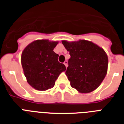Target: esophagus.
I'll use <instances>...</instances> for the list:
<instances>
[{
  "label": "esophagus",
  "instance_id": "esophagus-1",
  "mask_svg": "<svg viewBox=\"0 0 124 124\" xmlns=\"http://www.w3.org/2000/svg\"><path fill=\"white\" fill-rule=\"evenodd\" d=\"M64 65H65V67H67V66H68V65H67V60H65V61H64Z\"/></svg>",
  "mask_w": 124,
  "mask_h": 124
}]
</instances>
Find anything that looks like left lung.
Listing matches in <instances>:
<instances>
[{
	"mask_svg": "<svg viewBox=\"0 0 124 124\" xmlns=\"http://www.w3.org/2000/svg\"><path fill=\"white\" fill-rule=\"evenodd\" d=\"M62 43L71 56L65 71L71 86L80 93L95 90L107 73L108 59L104 50L86 40Z\"/></svg>",
	"mask_w": 124,
	"mask_h": 124,
	"instance_id": "1",
	"label": "left lung"
}]
</instances>
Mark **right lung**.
I'll use <instances>...</instances> for the list:
<instances>
[{
  "mask_svg": "<svg viewBox=\"0 0 124 124\" xmlns=\"http://www.w3.org/2000/svg\"><path fill=\"white\" fill-rule=\"evenodd\" d=\"M57 41L36 40L22 52V65L27 82L38 90L53 88L59 74L65 71L64 64L58 61L59 55L53 52Z\"/></svg>",
  "mask_w": 124,
  "mask_h": 124,
  "instance_id": "add662e5",
  "label": "right lung"
}]
</instances>
